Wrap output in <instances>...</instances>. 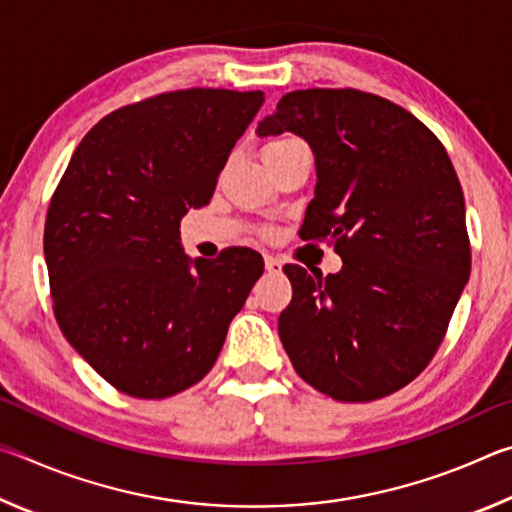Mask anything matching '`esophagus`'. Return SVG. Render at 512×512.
Here are the masks:
<instances>
[{
    "label": "esophagus",
    "instance_id": "34e87169",
    "mask_svg": "<svg viewBox=\"0 0 512 512\" xmlns=\"http://www.w3.org/2000/svg\"><path fill=\"white\" fill-rule=\"evenodd\" d=\"M264 266H266L268 273H280L282 271V262L277 257H273V255H266L264 257Z\"/></svg>",
    "mask_w": 512,
    "mask_h": 512
}]
</instances>
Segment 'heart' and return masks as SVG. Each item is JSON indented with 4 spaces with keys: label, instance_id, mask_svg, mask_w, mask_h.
<instances>
[{
    "label": "heart",
    "instance_id": "b5f03b06",
    "mask_svg": "<svg viewBox=\"0 0 512 512\" xmlns=\"http://www.w3.org/2000/svg\"><path fill=\"white\" fill-rule=\"evenodd\" d=\"M289 142H296V140H277V142L266 144V149H271V146H282V144H289Z\"/></svg>",
    "mask_w": 512,
    "mask_h": 512
}]
</instances>
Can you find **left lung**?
<instances>
[{
  "instance_id": "left-lung-1",
  "label": "left lung",
  "mask_w": 512,
  "mask_h": 512,
  "mask_svg": "<svg viewBox=\"0 0 512 512\" xmlns=\"http://www.w3.org/2000/svg\"><path fill=\"white\" fill-rule=\"evenodd\" d=\"M293 133L316 162L302 239L336 241L343 266H284L277 320L298 375L339 402L400 391L436 354L470 280L465 198L443 144L395 103L359 90L284 94L257 135Z\"/></svg>"
}]
</instances>
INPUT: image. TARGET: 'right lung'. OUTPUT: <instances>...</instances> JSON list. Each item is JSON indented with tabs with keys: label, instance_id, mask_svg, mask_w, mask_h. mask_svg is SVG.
Returning a JSON list of instances; mask_svg holds the SVG:
<instances>
[{
	"label": "right lung",
	"instance_id": "1",
	"mask_svg": "<svg viewBox=\"0 0 512 512\" xmlns=\"http://www.w3.org/2000/svg\"><path fill=\"white\" fill-rule=\"evenodd\" d=\"M264 92L192 88L103 117L51 198L45 262L69 345L117 388L162 400L201 381L264 259L189 257L180 219L210 203Z\"/></svg>",
	"mask_w": 512,
	"mask_h": 512
}]
</instances>
